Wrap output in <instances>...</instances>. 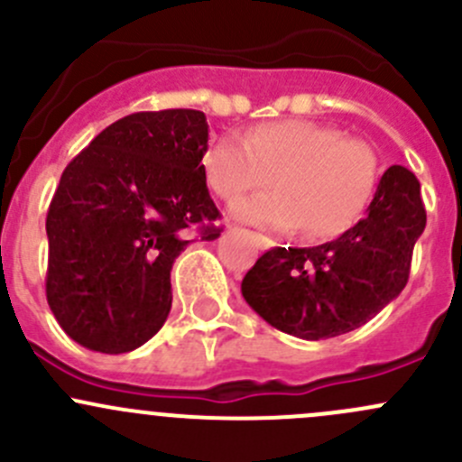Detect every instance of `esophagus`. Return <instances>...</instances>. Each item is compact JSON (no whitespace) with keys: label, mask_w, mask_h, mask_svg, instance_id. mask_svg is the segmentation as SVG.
<instances>
[{"label":"esophagus","mask_w":462,"mask_h":462,"mask_svg":"<svg viewBox=\"0 0 462 462\" xmlns=\"http://www.w3.org/2000/svg\"><path fill=\"white\" fill-rule=\"evenodd\" d=\"M254 241H257L261 248H270V245H273V241H270L268 236H263V235H254Z\"/></svg>","instance_id":"obj_1"}]
</instances>
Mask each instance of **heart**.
<instances>
[{
  "label": "heart",
  "mask_w": 462,
  "mask_h": 462,
  "mask_svg": "<svg viewBox=\"0 0 462 462\" xmlns=\"http://www.w3.org/2000/svg\"><path fill=\"white\" fill-rule=\"evenodd\" d=\"M273 174L274 192L232 208L235 217L274 230L304 226L309 239H330L351 227L375 185L374 149L309 120L265 123L223 136L203 153V176L223 201H236Z\"/></svg>",
  "instance_id": "obj_1"
}]
</instances>
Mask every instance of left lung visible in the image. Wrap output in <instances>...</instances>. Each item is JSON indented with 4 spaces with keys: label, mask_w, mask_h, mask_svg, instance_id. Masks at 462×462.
Instances as JSON below:
<instances>
[{
    "label": "left lung",
    "mask_w": 462,
    "mask_h": 462,
    "mask_svg": "<svg viewBox=\"0 0 462 462\" xmlns=\"http://www.w3.org/2000/svg\"><path fill=\"white\" fill-rule=\"evenodd\" d=\"M425 223L420 183L407 167L391 165L365 218L328 244L268 250L241 282L244 300L270 326L295 337L351 333L407 286Z\"/></svg>",
    "instance_id": "obj_1"
}]
</instances>
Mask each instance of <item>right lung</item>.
I'll return each mask as SVG.
<instances>
[{
	"label": "right lung",
	"instance_id": "right-lung-1",
	"mask_svg": "<svg viewBox=\"0 0 462 462\" xmlns=\"http://www.w3.org/2000/svg\"><path fill=\"white\" fill-rule=\"evenodd\" d=\"M205 149L203 111H141L102 129L62 171L46 214V300L73 342L116 356L165 324L189 230L221 235Z\"/></svg>",
	"mask_w": 462,
	"mask_h": 462
}]
</instances>
